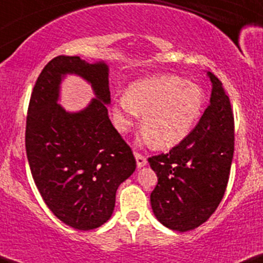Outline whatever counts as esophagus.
<instances>
[{"instance_id":"esophagus-1","label":"esophagus","mask_w":263,"mask_h":263,"mask_svg":"<svg viewBox=\"0 0 263 263\" xmlns=\"http://www.w3.org/2000/svg\"><path fill=\"white\" fill-rule=\"evenodd\" d=\"M135 157L137 161V167H143L147 163V157L145 155L140 154V152H135Z\"/></svg>"}]
</instances>
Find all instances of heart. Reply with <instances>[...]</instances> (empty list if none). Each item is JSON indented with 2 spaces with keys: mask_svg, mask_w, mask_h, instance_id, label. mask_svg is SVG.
<instances>
[{
  "mask_svg": "<svg viewBox=\"0 0 263 263\" xmlns=\"http://www.w3.org/2000/svg\"><path fill=\"white\" fill-rule=\"evenodd\" d=\"M201 87L174 74L151 77L132 83L114 106L115 125L128 131L138 115L142 129L156 148L177 146L190 135L203 108Z\"/></svg>",
  "mask_w": 263,
  "mask_h": 263,
  "instance_id": "obj_1",
  "label": "heart"
}]
</instances>
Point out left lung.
<instances>
[{"mask_svg": "<svg viewBox=\"0 0 263 263\" xmlns=\"http://www.w3.org/2000/svg\"><path fill=\"white\" fill-rule=\"evenodd\" d=\"M212 93L195 128L167 154L148 158L158 182L151 206L158 221L186 232L206 222L226 191L235 151V120L223 85L209 72Z\"/></svg>", "mask_w": 263, "mask_h": 263, "instance_id": "left-lung-1", "label": "left lung"}]
</instances>
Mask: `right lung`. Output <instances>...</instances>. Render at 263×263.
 Instances as JSON below:
<instances>
[{
    "label": "right lung",
    "instance_id": "1",
    "mask_svg": "<svg viewBox=\"0 0 263 263\" xmlns=\"http://www.w3.org/2000/svg\"><path fill=\"white\" fill-rule=\"evenodd\" d=\"M66 73L87 79L97 99L76 114L58 104ZM108 67L79 56H57L43 67L28 103L26 154L48 209L76 230L100 227L111 217L116 191L136 168L131 147L108 118Z\"/></svg>",
    "mask_w": 263,
    "mask_h": 263
}]
</instances>
